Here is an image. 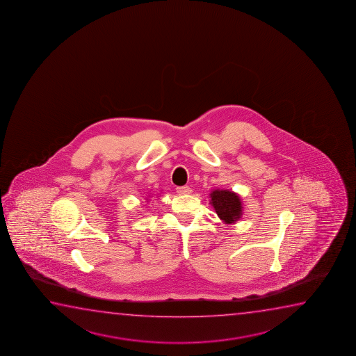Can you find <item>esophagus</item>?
I'll return each instance as SVG.
<instances>
[{"label": "esophagus", "mask_w": 356, "mask_h": 356, "mask_svg": "<svg viewBox=\"0 0 356 356\" xmlns=\"http://www.w3.org/2000/svg\"><path fill=\"white\" fill-rule=\"evenodd\" d=\"M176 192L179 195H190L192 190H191V187H188V186H181V187L176 188Z\"/></svg>", "instance_id": "obj_1"}]
</instances>
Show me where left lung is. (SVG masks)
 I'll return each mask as SVG.
<instances>
[{"label": "left lung", "mask_w": 356, "mask_h": 356, "mask_svg": "<svg viewBox=\"0 0 356 356\" xmlns=\"http://www.w3.org/2000/svg\"><path fill=\"white\" fill-rule=\"evenodd\" d=\"M210 203L225 224H234L242 216V202L237 193L229 190H215L210 193Z\"/></svg>", "instance_id": "8db88e82"}]
</instances>
